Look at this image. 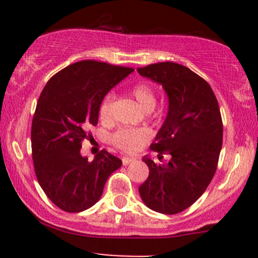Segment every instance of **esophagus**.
Instances as JSON below:
<instances>
[{
    "label": "esophagus",
    "instance_id": "obj_1",
    "mask_svg": "<svg viewBox=\"0 0 258 258\" xmlns=\"http://www.w3.org/2000/svg\"><path fill=\"white\" fill-rule=\"evenodd\" d=\"M135 160H136V158L134 157H122V163H123V166H127L131 162H134Z\"/></svg>",
    "mask_w": 258,
    "mask_h": 258
}]
</instances>
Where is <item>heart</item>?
Wrapping results in <instances>:
<instances>
[{"label": "heart", "mask_w": 258, "mask_h": 258, "mask_svg": "<svg viewBox=\"0 0 258 258\" xmlns=\"http://www.w3.org/2000/svg\"><path fill=\"white\" fill-rule=\"evenodd\" d=\"M132 97L137 101L140 106L146 111H152L156 106V93L151 86L146 83H139L130 91ZM113 96L107 95L100 105V118L108 122L112 118ZM152 134L145 128H128L123 127L116 131L112 136V142L116 147L124 152H136L151 139Z\"/></svg>", "instance_id": "obj_1"}]
</instances>
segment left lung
I'll use <instances>...</instances> for the list:
<instances>
[{
  "instance_id": "left-lung-1",
  "label": "left lung",
  "mask_w": 258,
  "mask_h": 258,
  "mask_svg": "<svg viewBox=\"0 0 258 258\" xmlns=\"http://www.w3.org/2000/svg\"><path fill=\"white\" fill-rule=\"evenodd\" d=\"M141 76L162 86L168 98L165 122L151 150L171 156L156 165L145 156L150 175L139 187L148 209L165 215L182 212L206 191L217 168L223 126L217 98L202 77L175 62L137 69Z\"/></svg>"
}]
</instances>
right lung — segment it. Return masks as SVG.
Wrapping results in <instances>:
<instances>
[{"instance_id":"obj_1","label":"right lung","mask_w":258,"mask_h":258,"mask_svg":"<svg viewBox=\"0 0 258 258\" xmlns=\"http://www.w3.org/2000/svg\"><path fill=\"white\" fill-rule=\"evenodd\" d=\"M135 70L97 62H76L46 83L31 130L32 160L46 196L66 212L90 209L122 161L106 150L92 161L81 155L88 127L98 122L105 96Z\"/></svg>"}]
</instances>
